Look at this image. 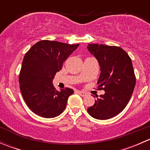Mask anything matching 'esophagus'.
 Returning a JSON list of instances; mask_svg holds the SVG:
<instances>
[{
  "label": "esophagus",
  "mask_w": 150,
  "mask_h": 150,
  "mask_svg": "<svg viewBox=\"0 0 150 150\" xmlns=\"http://www.w3.org/2000/svg\"><path fill=\"white\" fill-rule=\"evenodd\" d=\"M78 92L81 96H87V93H86V92H84V91H78Z\"/></svg>",
  "instance_id": "34e87169"
}]
</instances>
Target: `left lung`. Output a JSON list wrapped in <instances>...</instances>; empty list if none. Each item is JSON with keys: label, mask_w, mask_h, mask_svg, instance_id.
<instances>
[{"label": "left lung", "mask_w": 150, "mask_h": 150, "mask_svg": "<svg viewBox=\"0 0 150 150\" xmlns=\"http://www.w3.org/2000/svg\"><path fill=\"white\" fill-rule=\"evenodd\" d=\"M88 50L99 62L101 73L97 83L105 93L87 111L94 118L107 120L121 112L134 92L136 76L132 62L118 46L88 44Z\"/></svg>", "instance_id": "8db88e82"}]
</instances>
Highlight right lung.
<instances>
[{
	"label": "right lung",
	"instance_id": "right-lung-1",
	"mask_svg": "<svg viewBox=\"0 0 150 150\" xmlns=\"http://www.w3.org/2000/svg\"><path fill=\"white\" fill-rule=\"evenodd\" d=\"M78 46L43 40L33 45L26 53L19 81L24 100L35 114L51 118L64 110L73 90L65 88L59 91L52 82L64 62Z\"/></svg>",
	"mask_w": 150,
	"mask_h": 150
}]
</instances>
